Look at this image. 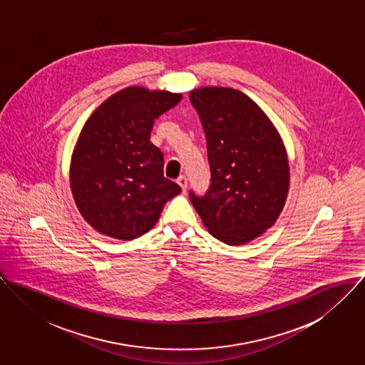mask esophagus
<instances>
[{
  "mask_svg": "<svg viewBox=\"0 0 365 365\" xmlns=\"http://www.w3.org/2000/svg\"><path fill=\"white\" fill-rule=\"evenodd\" d=\"M176 182H178V185L182 187V190L185 192V190H186V187H187V178H186L185 175H180V176L178 178V180H176Z\"/></svg>",
  "mask_w": 365,
  "mask_h": 365,
  "instance_id": "1",
  "label": "esophagus"
}]
</instances>
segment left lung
Listing matches in <instances>:
<instances>
[{
  "label": "left lung",
  "mask_w": 365,
  "mask_h": 365,
  "mask_svg": "<svg viewBox=\"0 0 365 365\" xmlns=\"http://www.w3.org/2000/svg\"><path fill=\"white\" fill-rule=\"evenodd\" d=\"M207 140L211 185L190 202L208 232L243 245L266 232L283 211L289 166L283 140L247 95L225 86L190 92Z\"/></svg>",
  "instance_id": "1"
}]
</instances>
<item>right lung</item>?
Segmentation results:
<instances>
[{
	"mask_svg": "<svg viewBox=\"0 0 365 365\" xmlns=\"http://www.w3.org/2000/svg\"><path fill=\"white\" fill-rule=\"evenodd\" d=\"M182 93L127 86L83 124L73 151L70 186L83 220L98 232L130 241L154 228L165 202L182 189L163 176V151L150 141L157 118Z\"/></svg>",
	"mask_w": 365,
	"mask_h": 365,
	"instance_id": "add662e5",
	"label": "right lung"
}]
</instances>
